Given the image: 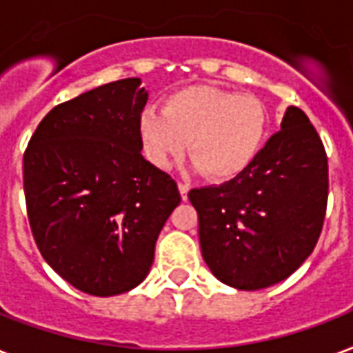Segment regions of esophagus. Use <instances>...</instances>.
Masks as SVG:
<instances>
[{"mask_svg":"<svg viewBox=\"0 0 353 353\" xmlns=\"http://www.w3.org/2000/svg\"><path fill=\"white\" fill-rule=\"evenodd\" d=\"M177 187H179V192H181L183 200H187L188 190H190V185H188V183H185V181H179V185H177Z\"/></svg>","mask_w":353,"mask_h":353,"instance_id":"34e87169","label":"esophagus"}]
</instances>
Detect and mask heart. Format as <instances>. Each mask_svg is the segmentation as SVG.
Wrapping results in <instances>:
<instances>
[{"label":"heart","instance_id":"1","mask_svg":"<svg viewBox=\"0 0 353 353\" xmlns=\"http://www.w3.org/2000/svg\"><path fill=\"white\" fill-rule=\"evenodd\" d=\"M150 163L168 168L187 148L207 177L230 179L259 153L266 133L263 101L209 85H190L166 99L165 109H144L139 118Z\"/></svg>","mask_w":353,"mask_h":353}]
</instances>
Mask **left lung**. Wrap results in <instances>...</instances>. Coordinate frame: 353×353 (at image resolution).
<instances>
[{
	"label": "left lung",
	"instance_id": "8db88e82",
	"mask_svg": "<svg viewBox=\"0 0 353 353\" xmlns=\"http://www.w3.org/2000/svg\"><path fill=\"white\" fill-rule=\"evenodd\" d=\"M327 155L307 114L289 107L248 168L192 188L200 246L211 272L241 290L283 281L316 246L327 207Z\"/></svg>",
	"mask_w": 353,
	"mask_h": 353
}]
</instances>
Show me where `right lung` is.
I'll return each instance as SVG.
<instances>
[{
  "label": "right lung",
  "mask_w": 353,
  "mask_h": 353,
  "mask_svg": "<svg viewBox=\"0 0 353 353\" xmlns=\"http://www.w3.org/2000/svg\"><path fill=\"white\" fill-rule=\"evenodd\" d=\"M139 77L53 107L23 153V192L46 263L92 296L144 281L163 225L179 205L177 183L142 157Z\"/></svg>",
  "instance_id": "add662e5"
}]
</instances>
